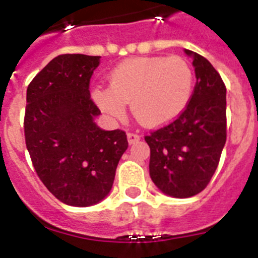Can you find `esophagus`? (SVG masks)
I'll use <instances>...</instances> for the list:
<instances>
[{"mask_svg": "<svg viewBox=\"0 0 258 258\" xmlns=\"http://www.w3.org/2000/svg\"><path fill=\"white\" fill-rule=\"evenodd\" d=\"M127 142H129V145H134V143L140 142L141 137L138 136V134H133V133H127Z\"/></svg>", "mask_w": 258, "mask_h": 258, "instance_id": "esophagus-1", "label": "esophagus"}]
</instances>
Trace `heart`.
Masks as SVG:
<instances>
[{
	"label": "heart",
	"mask_w": 258,
	"mask_h": 258,
	"mask_svg": "<svg viewBox=\"0 0 258 258\" xmlns=\"http://www.w3.org/2000/svg\"><path fill=\"white\" fill-rule=\"evenodd\" d=\"M107 88L97 86L92 97L111 118H121L131 102L134 117L145 126L160 127L182 115L194 93L195 76L179 56L132 58L109 74Z\"/></svg>",
	"instance_id": "b5f03b06"
}]
</instances>
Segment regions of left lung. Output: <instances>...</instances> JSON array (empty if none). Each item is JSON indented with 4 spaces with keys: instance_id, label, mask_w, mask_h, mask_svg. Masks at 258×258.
Masks as SVG:
<instances>
[{
    "instance_id": "1",
    "label": "left lung",
    "mask_w": 258,
    "mask_h": 258,
    "mask_svg": "<svg viewBox=\"0 0 258 258\" xmlns=\"http://www.w3.org/2000/svg\"><path fill=\"white\" fill-rule=\"evenodd\" d=\"M192 58L197 84L182 115L145 137L150 146V177L165 195L184 199L207 187L226 143V88L208 59Z\"/></svg>"
}]
</instances>
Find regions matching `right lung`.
Wrapping results in <instances>:
<instances>
[{
  "label": "right lung",
  "instance_id": "add662e5",
  "mask_svg": "<svg viewBox=\"0 0 258 258\" xmlns=\"http://www.w3.org/2000/svg\"><path fill=\"white\" fill-rule=\"evenodd\" d=\"M99 63L101 56L58 55L27 89V150L42 183L67 206L102 202L127 149L124 132L95 124L101 111L90 99L89 83Z\"/></svg>",
  "mask_w": 258,
  "mask_h": 258
}]
</instances>
